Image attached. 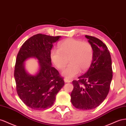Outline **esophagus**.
Returning <instances> with one entry per match:
<instances>
[{
    "label": "esophagus",
    "mask_w": 126,
    "mask_h": 126,
    "mask_svg": "<svg viewBox=\"0 0 126 126\" xmlns=\"http://www.w3.org/2000/svg\"><path fill=\"white\" fill-rule=\"evenodd\" d=\"M64 81H65V82L69 83V82H71V80L69 79L65 78V79H64Z\"/></svg>",
    "instance_id": "esophagus-1"
}]
</instances>
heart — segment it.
<instances>
[{
    "mask_svg": "<svg viewBox=\"0 0 126 126\" xmlns=\"http://www.w3.org/2000/svg\"><path fill=\"white\" fill-rule=\"evenodd\" d=\"M59 50L50 51V58L58 69H63L62 74L66 78H72L83 72L91 65L93 59V48L88 42L69 38L59 44Z\"/></svg>",
    "mask_w": 126,
    "mask_h": 126,
    "instance_id": "b5f03b06",
    "label": "heart"
}]
</instances>
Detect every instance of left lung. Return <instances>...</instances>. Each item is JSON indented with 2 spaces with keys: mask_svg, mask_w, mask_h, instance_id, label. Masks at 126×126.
I'll list each match as a JSON object with an SVG mask.
<instances>
[{
  "mask_svg": "<svg viewBox=\"0 0 126 126\" xmlns=\"http://www.w3.org/2000/svg\"><path fill=\"white\" fill-rule=\"evenodd\" d=\"M93 48V59L88 70L73 80L71 101L77 109L93 110L97 107L110 91L113 72L111 55L106 45L94 37L86 35Z\"/></svg>",
  "mask_w": 126,
  "mask_h": 126,
  "instance_id": "8db88e82",
  "label": "left lung"
}]
</instances>
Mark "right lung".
Here are the masks:
<instances>
[{"label": "right lung", "instance_id": "right-lung-1", "mask_svg": "<svg viewBox=\"0 0 126 126\" xmlns=\"http://www.w3.org/2000/svg\"><path fill=\"white\" fill-rule=\"evenodd\" d=\"M61 37L34 35L25 41L17 54L14 70L16 92L22 102L35 110L50 108L64 85L63 78L51 66L50 58L53 44ZM29 58L39 61L40 69L35 75H30L25 69V61Z\"/></svg>", "mask_w": 126, "mask_h": 126}]
</instances>
